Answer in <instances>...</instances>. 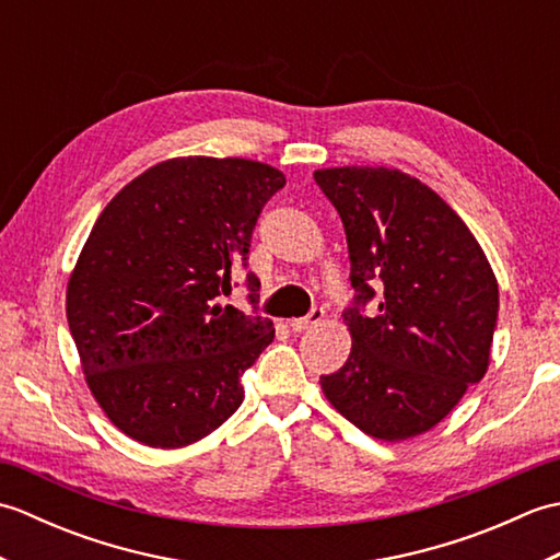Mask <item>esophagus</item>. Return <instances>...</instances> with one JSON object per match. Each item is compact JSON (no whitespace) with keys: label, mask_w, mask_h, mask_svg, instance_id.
I'll list each match as a JSON object with an SVG mask.
<instances>
[{"label":"esophagus","mask_w":560,"mask_h":560,"mask_svg":"<svg viewBox=\"0 0 560 560\" xmlns=\"http://www.w3.org/2000/svg\"><path fill=\"white\" fill-rule=\"evenodd\" d=\"M323 317H325L323 307H313L311 315H307V317L291 319V329H293V331H307V329H313L315 325L323 323Z\"/></svg>","instance_id":"esophagus-1"}]
</instances>
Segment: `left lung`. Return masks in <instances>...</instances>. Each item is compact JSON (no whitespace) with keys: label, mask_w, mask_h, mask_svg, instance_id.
I'll return each mask as SVG.
<instances>
[{"label":"left lung","mask_w":560,"mask_h":560,"mask_svg":"<svg viewBox=\"0 0 560 560\" xmlns=\"http://www.w3.org/2000/svg\"><path fill=\"white\" fill-rule=\"evenodd\" d=\"M347 231L353 347L319 377L343 419L380 440L431 431L486 375L498 281L477 237L431 187L395 168L315 171ZM378 299L373 318L364 305Z\"/></svg>","instance_id":"1"}]
</instances>
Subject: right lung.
<instances>
[{"label":"right lung","instance_id":"1","mask_svg":"<svg viewBox=\"0 0 560 560\" xmlns=\"http://www.w3.org/2000/svg\"><path fill=\"white\" fill-rule=\"evenodd\" d=\"M281 171L247 159H171L103 209L67 287L81 368L105 416L149 447L197 443L235 413L241 377L273 339L257 315L219 305L247 267Z\"/></svg>","mask_w":560,"mask_h":560}]
</instances>
